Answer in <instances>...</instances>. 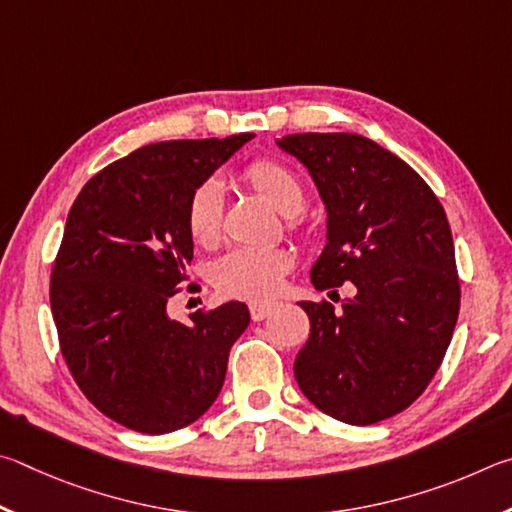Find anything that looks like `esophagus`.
I'll list each match as a JSON object with an SVG mask.
<instances>
[{
	"instance_id": "obj_1",
	"label": "esophagus",
	"mask_w": 512,
	"mask_h": 512,
	"mask_svg": "<svg viewBox=\"0 0 512 512\" xmlns=\"http://www.w3.org/2000/svg\"><path fill=\"white\" fill-rule=\"evenodd\" d=\"M276 303H267V301H251L249 303V315L254 321H263L274 312Z\"/></svg>"
}]
</instances>
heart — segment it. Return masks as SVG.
<instances>
[{
	"label": "heart",
	"mask_w": 512,
	"mask_h": 512,
	"mask_svg": "<svg viewBox=\"0 0 512 512\" xmlns=\"http://www.w3.org/2000/svg\"><path fill=\"white\" fill-rule=\"evenodd\" d=\"M240 179L285 213L292 227H297L299 211L306 202V188L288 164L265 157L254 159L240 170ZM222 202V186L215 179H204L188 195L184 220L188 236L197 245L211 247L218 242ZM290 267L292 254L283 247H238L215 261L213 283L227 297L267 299L279 290Z\"/></svg>",
	"instance_id": "b5f03b06"
}]
</instances>
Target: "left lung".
I'll use <instances>...</instances> for the list:
<instances>
[{"label":"left lung","mask_w":512,"mask_h":512,"mask_svg":"<svg viewBox=\"0 0 512 512\" xmlns=\"http://www.w3.org/2000/svg\"><path fill=\"white\" fill-rule=\"evenodd\" d=\"M306 164L328 211L315 290L351 281L355 297L301 301L310 337L294 378L312 405L348 425L407 409L441 366L461 306L450 222L414 168L353 132L276 141Z\"/></svg>","instance_id":"obj_1"}]
</instances>
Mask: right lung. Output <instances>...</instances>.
Returning a JSON list of instances; mask_svg holds the SVG:
<instances>
[{
  "label": "right lung",
  "mask_w": 512,
  "mask_h": 512,
  "mask_svg": "<svg viewBox=\"0 0 512 512\" xmlns=\"http://www.w3.org/2000/svg\"><path fill=\"white\" fill-rule=\"evenodd\" d=\"M251 137L150 143L98 170L71 204L49 288L60 353L85 398L134 432L195 423L249 326L240 301L186 324L166 306L193 258L188 195Z\"/></svg>",
  "instance_id": "1"
}]
</instances>
